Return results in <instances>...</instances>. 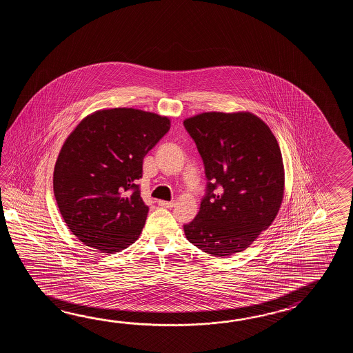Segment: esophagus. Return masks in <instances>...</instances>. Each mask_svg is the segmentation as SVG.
Here are the masks:
<instances>
[{"mask_svg":"<svg viewBox=\"0 0 353 353\" xmlns=\"http://www.w3.org/2000/svg\"><path fill=\"white\" fill-rule=\"evenodd\" d=\"M159 205L160 207H164V208H173L174 202H165V201H159Z\"/></svg>","mask_w":353,"mask_h":353,"instance_id":"34e87169","label":"esophagus"}]
</instances>
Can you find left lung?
Masks as SVG:
<instances>
[{
    "instance_id": "1",
    "label": "left lung",
    "mask_w": 353,
    "mask_h": 353,
    "mask_svg": "<svg viewBox=\"0 0 353 353\" xmlns=\"http://www.w3.org/2000/svg\"><path fill=\"white\" fill-rule=\"evenodd\" d=\"M205 169L207 193L188 241L216 257L241 252L278 214L285 173L270 128L251 112H203L184 120Z\"/></svg>"
}]
</instances>
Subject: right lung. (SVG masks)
Wrapping results in <instances>:
<instances>
[{
  "label": "right lung",
  "mask_w": 353,
  "mask_h": 353,
  "mask_svg": "<svg viewBox=\"0 0 353 353\" xmlns=\"http://www.w3.org/2000/svg\"><path fill=\"white\" fill-rule=\"evenodd\" d=\"M169 128L166 116L120 107L90 113L68 136L54 168V195L85 246L114 254L139 239L149 207L136 180Z\"/></svg>",
  "instance_id": "right-lung-1"
}]
</instances>
